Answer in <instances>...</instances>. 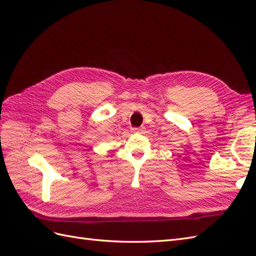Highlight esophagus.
I'll use <instances>...</instances> for the list:
<instances>
[{
  "label": "esophagus",
  "instance_id": "1",
  "mask_svg": "<svg viewBox=\"0 0 256 256\" xmlns=\"http://www.w3.org/2000/svg\"><path fill=\"white\" fill-rule=\"evenodd\" d=\"M144 129H145L144 127H134V128H132L134 132H143Z\"/></svg>",
  "mask_w": 256,
  "mask_h": 256
}]
</instances>
